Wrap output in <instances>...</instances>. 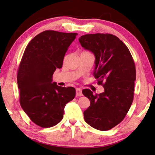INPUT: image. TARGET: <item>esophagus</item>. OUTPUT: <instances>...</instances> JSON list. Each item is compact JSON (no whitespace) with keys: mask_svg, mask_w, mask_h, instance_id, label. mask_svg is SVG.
Segmentation results:
<instances>
[{"mask_svg":"<svg viewBox=\"0 0 155 155\" xmlns=\"http://www.w3.org/2000/svg\"><path fill=\"white\" fill-rule=\"evenodd\" d=\"M76 91V96H83L82 90H81L80 88H77Z\"/></svg>","mask_w":155,"mask_h":155,"instance_id":"34e87169","label":"esophagus"}]
</instances>
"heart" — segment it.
<instances>
[{"instance_id": "b5f03b06", "label": "heart", "mask_w": 155, "mask_h": 155, "mask_svg": "<svg viewBox=\"0 0 155 155\" xmlns=\"http://www.w3.org/2000/svg\"><path fill=\"white\" fill-rule=\"evenodd\" d=\"M83 53H89V52H88V51H83Z\"/></svg>"}]
</instances>
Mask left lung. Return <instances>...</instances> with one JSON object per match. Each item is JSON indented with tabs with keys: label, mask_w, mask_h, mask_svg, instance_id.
<instances>
[{
	"label": "left lung",
	"mask_w": 155,
	"mask_h": 155,
	"mask_svg": "<svg viewBox=\"0 0 155 155\" xmlns=\"http://www.w3.org/2000/svg\"><path fill=\"white\" fill-rule=\"evenodd\" d=\"M79 41L82 47L95 56L93 75L104 92L93 94L84 89L83 95L91 105L83 112L86 122L93 128L107 130L125 117L134 97L136 68L127 46L116 36L109 34H86Z\"/></svg>",
	"instance_id": "8db88e82"
}]
</instances>
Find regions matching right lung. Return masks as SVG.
<instances>
[{
  "label": "right lung",
  "mask_w": 155,
  "mask_h": 155,
  "mask_svg": "<svg viewBox=\"0 0 155 155\" xmlns=\"http://www.w3.org/2000/svg\"><path fill=\"white\" fill-rule=\"evenodd\" d=\"M77 33L46 30L27 45L17 72L20 104L30 120L48 128L62 120L64 108L76 95L74 87L52 83L56 68H61L68 48Z\"/></svg>",
  "instance_id": "obj_1"
}]
</instances>
